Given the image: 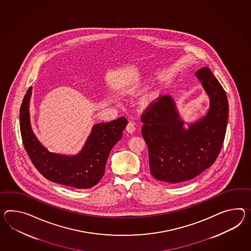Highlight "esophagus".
Listing matches in <instances>:
<instances>
[{
    "mask_svg": "<svg viewBox=\"0 0 251 251\" xmlns=\"http://www.w3.org/2000/svg\"><path fill=\"white\" fill-rule=\"evenodd\" d=\"M135 124L132 123V122H129L128 123V125H127V127H126V129H127V131L129 132V133H132V132H134L135 131Z\"/></svg>",
    "mask_w": 251,
    "mask_h": 251,
    "instance_id": "obj_1",
    "label": "esophagus"
}]
</instances>
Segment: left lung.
<instances>
[{
	"label": "left lung",
	"instance_id": "left-lung-1",
	"mask_svg": "<svg viewBox=\"0 0 251 251\" xmlns=\"http://www.w3.org/2000/svg\"><path fill=\"white\" fill-rule=\"evenodd\" d=\"M210 98L208 114L184 128L173 100L159 96L141 114V134L147 143L153 177L168 183L199 176L218 158L226 134L228 102L226 92L208 67L196 72Z\"/></svg>",
	"mask_w": 251,
	"mask_h": 251
}]
</instances>
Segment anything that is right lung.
Returning a JSON list of instances; mask_svg holds the SVG:
<instances>
[{
	"label": "right lung",
	"mask_w": 251,
	"mask_h": 251,
	"mask_svg": "<svg viewBox=\"0 0 251 251\" xmlns=\"http://www.w3.org/2000/svg\"><path fill=\"white\" fill-rule=\"evenodd\" d=\"M31 87L20 109V128L25 151L38 171L52 182L76 189H89L103 177L111 149L123 137L128 121L125 117L110 123H98L80 154L69 157L49 152L33 134L30 123L29 101Z\"/></svg>",
	"instance_id": "obj_1"
}]
</instances>
